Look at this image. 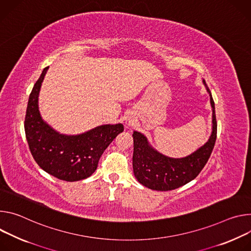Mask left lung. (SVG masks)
<instances>
[{"label": "left lung", "mask_w": 251, "mask_h": 251, "mask_svg": "<svg viewBox=\"0 0 251 251\" xmlns=\"http://www.w3.org/2000/svg\"><path fill=\"white\" fill-rule=\"evenodd\" d=\"M212 107V130L208 141L189 155L180 158L169 157L157 151L148 137L133 130L132 168L137 181L152 190L168 191L178 188L196 178L207 162L216 141L215 107L211 93L202 79Z\"/></svg>", "instance_id": "obj_1"}]
</instances>
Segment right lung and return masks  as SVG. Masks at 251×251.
<instances>
[{"instance_id": "obj_1", "label": "right lung", "mask_w": 251, "mask_h": 251, "mask_svg": "<svg viewBox=\"0 0 251 251\" xmlns=\"http://www.w3.org/2000/svg\"><path fill=\"white\" fill-rule=\"evenodd\" d=\"M48 69L42 72L27 101L25 118L27 145L36 162L49 175L66 181L85 179L96 172L101 154L124 131V126L102 125L73 135L53 129L39 110V94Z\"/></svg>"}]
</instances>
